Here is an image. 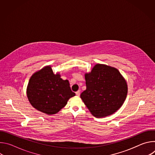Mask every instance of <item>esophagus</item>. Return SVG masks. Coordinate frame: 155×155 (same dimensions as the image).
<instances>
[{
  "instance_id": "34e87169",
  "label": "esophagus",
  "mask_w": 155,
  "mask_h": 155,
  "mask_svg": "<svg viewBox=\"0 0 155 155\" xmlns=\"http://www.w3.org/2000/svg\"><path fill=\"white\" fill-rule=\"evenodd\" d=\"M75 94H76V95H77V96H79L80 95V90L77 91L75 93Z\"/></svg>"
}]
</instances>
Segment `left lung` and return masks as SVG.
I'll return each mask as SVG.
<instances>
[{
  "label": "left lung",
  "instance_id": "left-lung-1",
  "mask_svg": "<svg viewBox=\"0 0 155 155\" xmlns=\"http://www.w3.org/2000/svg\"><path fill=\"white\" fill-rule=\"evenodd\" d=\"M84 78L86 90L80 97L94 117L111 115L123 105L127 94V84L117 69L97 64L90 72L85 73Z\"/></svg>",
  "mask_w": 155,
  "mask_h": 155
}]
</instances>
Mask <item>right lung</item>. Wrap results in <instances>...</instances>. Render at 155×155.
Masks as SVG:
<instances>
[{
    "label": "right lung",
    "instance_id": "obj_1",
    "mask_svg": "<svg viewBox=\"0 0 155 155\" xmlns=\"http://www.w3.org/2000/svg\"><path fill=\"white\" fill-rule=\"evenodd\" d=\"M26 94L34 108L50 115L59 112L69 99L75 96L71 90L69 81L62 80L59 72L54 74L50 65L45 66L31 76Z\"/></svg>",
    "mask_w": 155,
    "mask_h": 155
}]
</instances>
